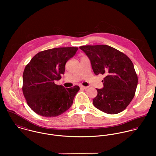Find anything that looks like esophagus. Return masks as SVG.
Listing matches in <instances>:
<instances>
[{"mask_svg": "<svg viewBox=\"0 0 156 156\" xmlns=\"http://www.w3.org/2000/svg\"><path fill=\"white\" fill-rule=\"evenodd\" d=\"M88 87H84V86H80V88H81V89H88Z\"/></svg>", "mask_w": 156, "mask_h": 156, "instance_id": "34e87169", "label": "esophagus"}]
</instances>
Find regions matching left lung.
<instances>
[{
    "instance_id": "obj_1",
    "label": "left lung",
    "mask_w": 156,
    "mask_h": 156,
    "mask_svg": "<svg viewBox=\"0 0 156 156\" xmlns=\"http://www.w3.org/2000/svg\"><path fill=\"white\" fill-rule=\"evenodd\" d=\"M89 58L95 74H105L102 89H97L93 105L108 114L123 111L133 98L137 76L130 59L124 53L107 45L79 47Z\"/></svg>"
}]
</instances>
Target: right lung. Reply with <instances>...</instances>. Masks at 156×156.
I'll return each instance as SVG.
<instances>
[{
	"mask_svg": "<svg viewBox=\"0 0 156 156\" xmlns=\"http://www.w3.org/2000/svg\"><path fill=\"white\" fill-rule=\"evenodd\" d=\"M77 50V47L48 49L38 53L26 65L23 74V92L29 108L38 115L55 117L71 106L79 87L65 88L55 81L61 79L66 62Z\"/></svg>",
	"mask_w": 156,
	"mask_h": 156,
	"instance_id": "obj_1",
	"label": "right lung"
}]
</instances>
